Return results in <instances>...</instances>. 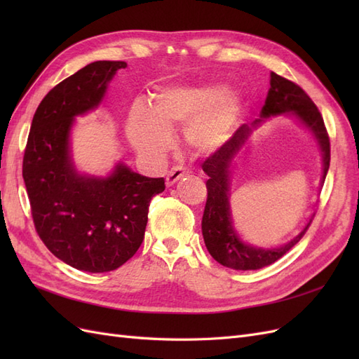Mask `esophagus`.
<instances>
[{
  "mask_svg": "<svg viewBox=\"0 0 359 359\" xmlns=\"http://www.w3.org/2000/svg\"><path fill=\"white\" fill-rule=\"evenodd\" d=\"M186 175H189V170H187L186 168H182V166L172 168V169L169 170V173H168V177H166V186H168V187L173 186V184H175L180 178L186 177Z\"/></svg>",
  "mask_w": 359,
  "mask_h": 359,
  "instance_id": "obj_1",
  "label": "esophagus"
}]
</instances>
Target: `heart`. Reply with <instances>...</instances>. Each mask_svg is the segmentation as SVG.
<instances>
[{"label":"heart","mask_w":359,"mask_h":359,"mask_svg":"<svg viewBox=\"0 0 359 359\" xmlns=\"http://www.w3.org/2000/svg\"><path fill=\"white\" fill-rule=\"evenodd\" d=\"M240 114V102L219 86H172L157 94L153 107L136 103L128 115L127 136L145 156H158L170 145V132L186 127L187 142L211 151L229 137Z\"/></svg>","instance_id":"b5f03b06"}]
</instances>
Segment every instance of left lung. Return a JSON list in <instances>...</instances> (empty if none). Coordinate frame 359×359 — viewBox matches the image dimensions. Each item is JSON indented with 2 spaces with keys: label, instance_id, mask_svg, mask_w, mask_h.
Returning a JSON list of instances; mask_svg holds the SVG:
<instances>
[{
  "label": "left lung",
  "instance_id": "8db88e82",
  "mask_svg": "<svg viewBox=\"0 0 359 359\" xmlns=\"http://www.w3.org/2000/svg\"><path fill=\"white\" fill-rule=\"evenodd\" d=\"M271 88L268 91L265 104L262 107V118L256 119L252 124H243L231 139L215 149L202 163V169L210 177L206 181L205 211L202 217V235L206 248L217 262L240 271L259 269L274 264L281 256L295 245L309 229V224L297 238L280 248H257L244 244L232 227L231 208H229V168L233 157L240 148L245 144L252 130L259 126L264 118L278 115L283 112H293L306 124L316 136L323 153V175L322 182L327 177L331 160L330 136L325 127L323 118L313 103L309 94L299 85L292 82L277 73H271Z\"/></svg>",
  "mask_w": 359,
  "mask_h": 359
}]
</instances>
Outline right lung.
Returning a JSON list of instances; mask_svg holds the SVG:
<instances>
[{
	"mask_svg": "<svg viewBox=\"0 0 359 359\" xmlns=\"http://www.w3.org/2000/svg\"><path fill=\"white\" fill-rule=\"evenodd\" d=\"M124 61H95L45 95L31 123L22 177L34 227L53 256L67 265L107 273L132 259L144 241L149 202L165 180L118 165L111 177L76 173L69 133L76 115L102 102Z\"/></svg>",
	"mask_w": 359,
	"mask_h": 359,
	"instance_id": "1",
	"label": "right lung"
}]
</instances>
